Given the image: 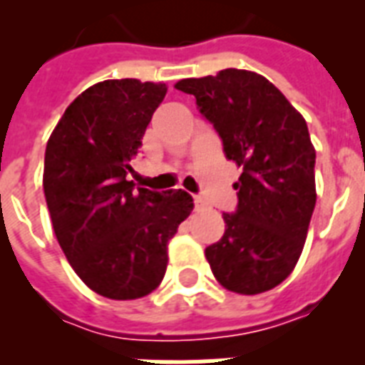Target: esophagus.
<instances>
[{"label": "esophagus", "mask_w": 365, "mask_h": 365, "mask_svg": "<svg viewBox=\"0 0 365 365\" xmlns=\"http://www.w3.org/2000/svg\"><path fill=\"white\" fill-rule=\"evenodd\" d=\"M193 200H195V210H197V212H202V210H206V208H208V205H206L205 199H202L200 195H195Z\"/></svg>", "instance_id": "34e87169"}]
</instances>
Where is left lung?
<instances>
[{
    "mask_svg": "<svg viewBox=\"0 0 365 365\" xmlns=\"http://www.w3.org/2000/svg\"><path fill=\"white\" fill-rule=\"evenodd\" d=\"M176 88L193 94L225 157L242 168L237 210L223 214L225 235L205 252L212 272L237 294L274 288L294 271L317 205V151L305 119L254 71L227 68Z\"/></svg>",
    "mask_w": 365,
    "mask_h": 365,
    "instance_id": "left-lung-1",
    "label": "left lung"
}]
</instances>
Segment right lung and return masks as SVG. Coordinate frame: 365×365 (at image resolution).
Masks as SVG:
<instances>
[{
  "label": "right lung",
  "mask_w": 365,
  "mask_h": 365,
  "mask_svg": "<svg viewBox=\"0 0 365 365\" xmlns=\"http://www.w3.org/2000/svg\"><path fill=\"white\" fill-rule=\"evenodd\" d=\"M165 94V83H96L68 106L45 149L56 240L77 277L110 299H138L159 286L168 240L195 206L182 189L157 193L128 180Z\"/></svg>",
  "instance_id": "1"
}]
</instances>
